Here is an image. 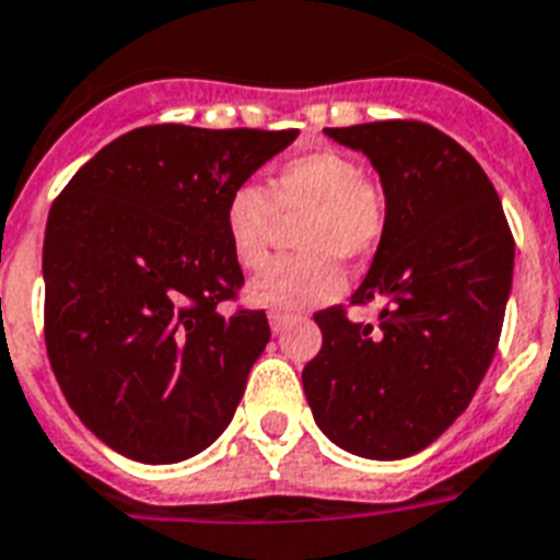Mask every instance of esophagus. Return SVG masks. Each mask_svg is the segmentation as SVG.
<instances>
[{
	"instance_id": "esophagus-1",
	"label": "esophagus",
	"mask_w": 560,
	"mask_h": 560,
	"mask_svg": "<svg viewBox=\"0 0 560 560\" xmlns=\"http://www.w3.org/2000/svg\"><path fill=\"white\" fill-rule=\"evenodd\" d=\"M267 319H270L272 334L279 336V334H284V330H288V325L293 322V316H288V313H281V311H270V316H267Z\"/></svg>"
}]
</instances>
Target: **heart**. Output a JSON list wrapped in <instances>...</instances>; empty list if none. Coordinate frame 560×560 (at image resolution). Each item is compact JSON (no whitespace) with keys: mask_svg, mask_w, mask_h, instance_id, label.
Wrapping results in <instances>:
<instances>
[{"mask_svg":"<svg viewBox=\"0 0 560 560\" xmlns=\"http://www.w3.org/2000/svg\"><path fill=\"white\" fill-rule=\"evenodd\" d=\"M279 218L295 221L302 253L276 258L247 284L253 304L295 313L342 293L339 261H362L385 233V195L362 175L353 158L334 149L281 163L267 180L238 186L224 209V230L235 261L265 265Z\"/></svg>","mask_w":560,"mask_h":560,"instance_id":"b5f03b06","label":"heart"}]
</instances>
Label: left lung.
<instances>
[{"instance_id": "left-lung-1", "label": "left lung", "mask_w": 560, "mask_h": 560, "mask_svg": "<svg viewBox=\"0 0 560 560\" xmlns=\"http://www.w3.org/2000/svg\"><path fill=\"white\" fill-rule=\"evenodd\" d=\"M362 152L385 192V233L351 304L380 325L316 313L322 351L302 371L313 420L345 452L402 460L469 408L512 290L515 241L480 163L429 122L325 129Z\"/></svg>"}]
</instances>
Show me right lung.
<instances>
[{
    "label": "right lung",
    "instance_id": "1",
    "mask_svg": "<svg viewBox=\"0 0 560 560\" xmlns=\"http://www.w3.org/2000/svg\"><path fill=\"white\" fill-rule=\"evenodd\" d=\"M299 131L143 126L62 189L43 244L45 345L68 406L108 448L180 463L221 438L270 342L244 284L230 195Z\"/></svg>",
    "mask_w": 560,
    "mask_h": 560
}]
</instances>
